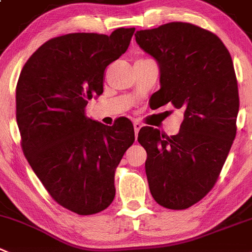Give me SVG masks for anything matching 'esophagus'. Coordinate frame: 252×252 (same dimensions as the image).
Masks as SVG:
<instances>
[{"instance_id": "esophagus-1", "label": "esophagus", "mask_w": 252, "mask_h": 252, "mask_svg": "<svg viewBox=\"0 0 252 252\" xmlns=\"http://www.w3.org/2000/svg\"><path fill=\"white\" fill-rule=\"evenodd\" d=\"M141 127H142V124H141V122H138V121H135V122H133V128H135V133H136V136H137L138 131L141 130Z\"/></svg>"}]
</instances>
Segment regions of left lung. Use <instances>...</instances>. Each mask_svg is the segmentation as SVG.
<instances>
[{
    "label": "left lung",
    "mask_w": 252,
    "mask_h": 252,
    "mask_svg": "<svg viewBox=\"0 0 252 252\" xmlns=\"http://www.w3.org/2000/svg\"><path fill=\"white\" fill-rule=\"evenodd\" d=\"M135 37L159 65L153 106L171 102L184 112L177 135L148 126L138 132L151 194L162 207L187 209L212 190L236 136L239 90L231 56L218 35L190 23H166Z\"/></svg>",
    "instance_id": "left-lung-1"
}]
</instances>
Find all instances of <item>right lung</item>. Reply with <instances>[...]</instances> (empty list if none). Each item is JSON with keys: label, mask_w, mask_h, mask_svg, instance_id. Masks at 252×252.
<instances>
[{"label": "right lung", "mask_w": 252, "mask_h": 252, "mask_svg": "<svg viewBox=\"0 0 252 252\" xmlns=\"http://www.w3.org/2000/svg\"><path fill=\"white\" fill-rule=\"evenodd\" d=\"M135 28L110 35L70 33L40 45L16 88V117L23 153L58 204L79 215L106 209L115 171L135 141L132 122L112 126L89 119L88 101L104 92L105 69L127 50Z\"/></svg>", "instance_id": "add662e5"}]
</instances>
